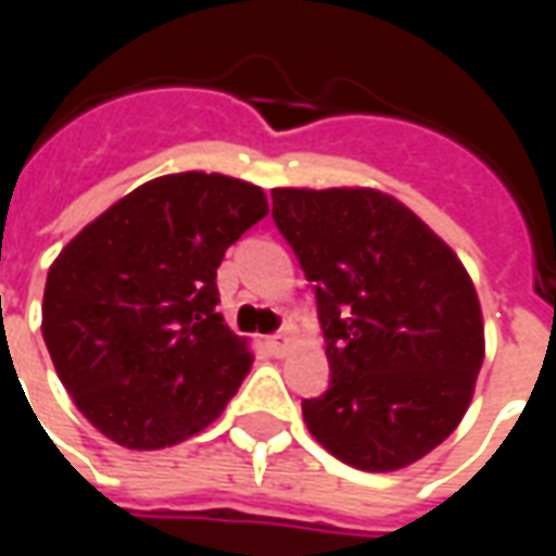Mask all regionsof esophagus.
I'll return each instance as SVG.
<instances>
[{
    "label": "esophagus",
    "instance_id": "esophagus-1",
    "mask_svg": "<svg viewBox=\"0 0 556 556\" xmlns=\"http://www.w3.org/2000/svg\"><path fill=\"white\" fill-rule=\"evenodd\" d=\"M267 349L274 351L277 357H282V354L291 349V333H289V330H282V333H274V337H267Z\"/></svg>",
    "mask_w": 556,
    "mask_h": 556
}]
</instances>
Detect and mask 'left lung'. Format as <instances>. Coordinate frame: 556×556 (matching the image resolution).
Masks as SVG:
<instances>
[{"label":"left lung","mask_w":556,"mask_h":556,"mask_svg":"<svg viewBox=\"0 0 556 556\" xmlns=\"http://www.w3.org/2000/svg\"><path fill=\"white\" fill-rule=\"evenodd\" d=\"M274 223L315 282L330 387L303 399L315 441L387 473L419 462L465 417L485 327L462 258L372 187H277Z\"/></svg>","instance_id":"1"}]
</instances>
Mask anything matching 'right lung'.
Returning a JSON list of instances; mask_svg holds the SVG:
<instances>
[{"instance_id":"obj_1","label":"right lung","mask_w":556,"mask_h":556,"mask_svg":"<svg viewBox=\"0 0 556 556\" xmlns=\"http://www.w3.org/2000/svg\"><path fill=\"white\" fill-rule=\"evenodd\" d=\"M267 214V195L219 172L146 181L59 253L41 333L55 375L94 429L163 450L211 426L253 366L217 313V267Z\"/></svg>"}]
</instances>
